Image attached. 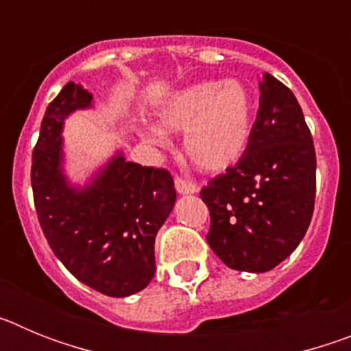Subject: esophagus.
<instances>
[{
	"instance_id": "esophagus-1",
	"label": "esophagus",
	"mask_w": 351,
	"mask_h": 351,
	"mask_svg": "<svg viewBox=\"0 0 351 351\" xmlns=\"http://www.w3.org/2000/svg\"><path fill=\"white\" fill-rule=\"evenodd\" d=\"M176 190H178L181 195H190V193H195V191H198V188L191 181L178 176V178H176Z\"/></svg>"
}]
</instances>
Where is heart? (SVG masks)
I'll return each instance as SVG.
<instances>
[{
  "instance_id": "b5f03b06",
  "label": "heart",
  "mask_w": 351,
  "mask_h": 351,
  "mask_svg": "<svg viewBox=\"0 0 351 351\" xmlns=\"http://www.w3.org/2000/svg\"><path fill=\"white\" fill-rule=\"evenodd\" d=\"M156 119L167 132H186L184 151L195 167L223 172L235 165L253 133V101L237 80H207L172 93L158 108ZM145 137L163 144L165 137L153 128Z\"/></svg>"
}]
</instances>
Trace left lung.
<instances>
[{
	"instance_id": "1",
	"label": "left lung",
	"mask_w": 351,
	"mask_h": 351,
	"mask_svg": "<svg viewBox=\"0 0 351 351\" xmlns=\"http://www.w3.org/2000/svg\"><path fill=\"white\" fill-rule=\"evenodd\" d=\"M316 154L302 108L263 73L260 107L243 158L200 191L207 243L226 267L267 272L299 246L315 209Z\"/></svg>"
}]
</instances>
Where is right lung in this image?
<instances>
[{
	"mask_svg": "<svg viewBox=\"0 0 351 351\" xmlns=\"http://www.w3.org/2000/svg\"><path fill=\"white\" fill-rule=\"evenodd\" d=\"M93 95L68 82L49 104L31 160V186L43 235L54 255L84 285L108 297L144 290L156 272L154 239L176 204L169 170L116 154L91 184H68L63 121L91 107Z\"/></svg>",
	"mask_w": 351,
	"mask_h": 351,
	"instance_id": "obj_1",
	"label": "right lung"
}]
</instances>
